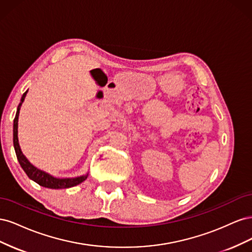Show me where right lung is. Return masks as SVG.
Returning a JSON list of instances; mask_svg holds the SVG:
<instances>
[{"label":"right lung","instance_id":"obj_1","mask_svg":"<svg viewBox=\"0 0 252 252\" xmlns=\"http://www.w3.org/2000/svg\"><path fill=\"white\" fill-rule=\"evenodd\" d=\"M27 93H28V90L22 95L21 102H20V104L18 106V109H17L16 118H14V120H13V147H14V150H16L18 161L23 168V170L25 171V173L28 175V178L30 180L34 181L40 186L46 187V188L62 189V188L73 187V186H77V185L81 184L82 182H84L87 179L88 173L85 175H81V177H77V178L58 179V178L52 177V175H50L47 172H45L41 169H37L36 167H34L32 163H30L26 158V157L23 155V152L20 148L19 139H18V121H19V113H20L21 106H22V103L25 100V96H26Z\"/></svg>","mask_w":252,"mask_h":252}]
</instances>
